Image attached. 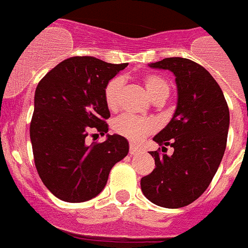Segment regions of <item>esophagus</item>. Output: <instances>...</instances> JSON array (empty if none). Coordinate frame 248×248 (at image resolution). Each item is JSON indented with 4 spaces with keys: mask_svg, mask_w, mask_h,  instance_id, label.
<instances>
[{
    "mask_svg": "<svg viewBox=\"0 0 248 248\" xmlns=\"http://www.w3.org/2000/svg\"><path fill=\"white\" fill-rule=\"evenodd\" d=\"M141 151V149L139 148L138 145H135V144L130 143V149H129V153H130L131 155H138Z\"/></svg>",
    "mask_w": 248,
    "mask_h": 248,
    "instance_id": "1",
    "label": "esophagus"
}]
</instances>
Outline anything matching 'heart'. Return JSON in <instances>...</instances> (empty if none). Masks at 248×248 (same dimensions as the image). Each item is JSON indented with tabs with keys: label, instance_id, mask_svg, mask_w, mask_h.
I'll use <instances>...</instances> for the list:
<instances>
[{
	"label": "heart",
	"instance_id": "obj_1",
	"mask_svg": "<svg viewBox=\"0 0 248 248\" xmlns=\"http://www.w3.org/2000/svg\"><path fill=\"white\" fill-rule=\"evenodd\" d=\"M143 83L145 85L146 92L151 97V99L165 100L170 94V85L168 80L157 74H148L143 78ZM123 88V79L117 77L107 83L104 88V100L105 104L110 110H115L119 105L120 93ZM156 129V123L151 118L138 117L133 114H124L114 122V130L118 134L128 138L131 141H140L144 138L151 134Z\"/></svg>",
	"mask_w": 248,
	"mask_h": 248
}]
</instances>
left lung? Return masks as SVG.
Here are the masks:
<instances>
[{
    "mask_svg": "<svg viewBox=\"0 0 248 248\" xmlns=\"http://www.w3.org/2000/svg\"><path fill=\"white\" fill-rule=\"evenodd\" d=\"M150 68L174 73L176 109L153 140L171 155L150 151L155 169L140 181L145 198L161 207L179 209L194 202L209 187L222 160L230 126L229 107L214 77L190 59L171 57Z\"/></svg>",
    "mask_w": 248,
    "mask_h": 248,
    "instance_id": "left-lung-1",
    "label": "left lung"
}]
</instances>
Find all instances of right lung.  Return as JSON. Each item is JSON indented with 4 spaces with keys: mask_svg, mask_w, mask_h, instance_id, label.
Masks as SVG:
<instances>
[{
    "mask_svg": "<svg viewBox=\"0 0 248 248\" xmlns=\"http://www.w3.org/2000/svg\"><path fill=\"white\" fill-rule=\"evenodd\" d=\"M94 57H72L48 72L34 92L30 135L34 164L48 190L67 202H84L102 192L109 172L128 155L122 135L88 146L85 138L108 133L107 83L126 67Z\"/></svg>",
    "mask_w": 248,
    "mask_h": 248,
    "instance_id": "right-lung-1",
    "label": "right lung"
}]
</instances>
